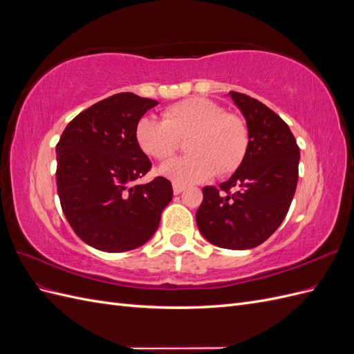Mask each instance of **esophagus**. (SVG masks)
<instances>
[{
    "instance_id": "obj_1",
    "label": "esophagus",
    "mask_w": 354,
    "mask_h": 354,
    "mask_svg": "<svg viewBox=\"0 0 354 354\" xmlns=\"http://www.w3.org/2000/svg\"><path fill=\"white\" fill-rule=\"evenodd\" d=\"M173 190H174V195H180L181 192L185 190V186L180 185V183H173Z\"/></svg>"
}]
</instances>
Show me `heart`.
Segmentation results:
<instances>
[{
  "label": "heart",
  "instance_id": "1",
  "mask_svg": "<svg viewBox=\"0 0 354 354\" xmlns=\"http://www.w3.org/2000/svg\"><path fill=\"white\" fill-rule=\"evenodd\" d=\"M136 143L147 156L164 160L173 155L180 138H187L189 155L159 167V174L176 183H199L214 174L227 176L248 151L250 136L242 118L227 113L218 103L192 97L165 109L162 120L143 116L136 124Z\"/></svg>",
  "mask_w": 354,
  "mask_h": 354
}]
</instances>
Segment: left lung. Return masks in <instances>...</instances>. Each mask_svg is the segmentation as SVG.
I'll return each mask as SVG.
<instances>
[{"label": "left lung", "instance_id": "1", "mask_svg": "<svg viewBox=\"0 0 354 354\" xmlns=\"http://www.w3.org/2000/svg\"><path fill=\"white\" fill-rule=\"evenodd\" d=\"M229 95L248 127V151L227 181L202 189L196 224L212 245L250 250L269 239L286 217L297 189L299 147L266 104L236 91Z\"/></svg>", "mask_w": 354, "mask_h": 354}]
</instances>
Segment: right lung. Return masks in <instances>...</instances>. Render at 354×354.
<instances>
[{
	"instance_id": "1",
	"label": "right lung",
	"mask_w": 354,
	"mask_h": 354,
	"mask_svg": "<svg viewBox=\"0 0 354 354\" xmlns=\"http://www.w3.org/2000/svg\"><path fill=\"white\" fill-rule=\"evenodd\" d=\"M158 104L120 93L77 115L56 146L57 194L71 227L93 248L124 252L153 236L173 199L164 177L134 185L152 167L136 143V124Z\"/></svg>"
}]
</instances>
